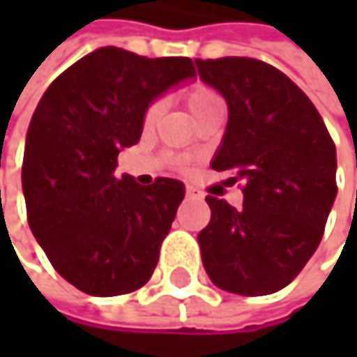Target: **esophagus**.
<instances>
[{"label": "esophagus", "instance_id": "34e87169", "mask_svg": "<svg viewBox=\"0 0 357 357\" xmlns=\"http://www.w3.org/2000/svg\"><path fill=\"white\" fill-rule=\"evenodd\" d=\"M185 196H188V198H202V194H200L196 188H192V185L185 188Z\"/></svg>", "mask_w": 357, "mask_h": 357}]
</instances>
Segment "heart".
Returning a JSON list of instances; mask_svg holds the SVG:
<instances>
[{"label": "heart", "instance_id": "obj_1", "mask_svg": "<svg viewBox=\"0 0 357 357\" xmlns=\"http://www.w3.org/2000/svg\"><path fill=\"white\" fill-rule=\"evenodd\" d=\"M185 103H188L190 111H192V113L196 115V119H198L200 115H204L211 107L221 105V99H219L211 89L198 84V86H190V89H188V93H185ZM161 111H163V99L151 101V105L144 111V123H146V126L153 123V121L159 117Z\"/></svg>", "mask_w": 357, "mask_h": 357}]
</instances>
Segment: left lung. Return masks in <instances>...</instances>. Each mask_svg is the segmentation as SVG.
I'll list each match as a JSON object with an SVG mask.
<instances>
[{
  "mask_svg": "<svg viewBox=\"0 0 357 357\" xmlns=\"http://www.w3.org/2000/svg\"><path fill=\"white\" fill-rule=\"evenodd\" d=\"M200 78L227 101L215 172H234L244 204L206 196L198 234L211 281L266 296L289 285L319 248L337 196V153L321 113L281 70L254 57L196 59Z\"/></svg>",
  "mask_w": 357,
  "mask_h": 357,
  "instance_id": "left-lung-1",
  "label": "left lung"
}]
</instances>
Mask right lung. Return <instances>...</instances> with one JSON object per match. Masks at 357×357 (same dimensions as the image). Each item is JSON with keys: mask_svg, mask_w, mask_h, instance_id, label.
Wrapping results in <instances>:
<instances>
[{"mask_svg": "<svg viewBox=\"0 0 357 357\" xmlns=\"http://www.w3.org/2000/svg\"><path fill=\"white\" fill-rule=\"evenodd\" d=\"M194 74L190 57L101 47L61 72L36 105L22 161L29 225L53 268L89 296L136 291L157 266L183 183L117 176V155L140 140L151 101Z\"/></svg>", "mask_w": 357, "mask_h": 357, "instance_id": "right-lung-1", "label": "right lung"}]
</instances>
